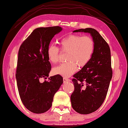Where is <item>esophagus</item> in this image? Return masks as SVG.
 Here are the masks:
<instances>
[{
  "label": "esophagus",
  "instance_id": "1",
  "mask_svg": "<svg viewBox=\"0 0 128 128\" xmlns=\"http://www.w3.org/2000/svg\"><path fill=\"white\" fill-rule=\"evenodd\" d=\"M63 81L64 82H70V79H68V78H63Z\"/></svg>",
  "mask_w": 128,
  "mask_h": 128
}]
</instances>
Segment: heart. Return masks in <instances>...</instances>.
Wrapping results in <instances>:
<instances>
[{"instance_id":"1","label":"heart","mask_w":128,"mask_h":128,"mask_svg":"<svg viewBox=\"0 0 128 128\" xmlns=\"http://www.w3.org/2000/svg\"><path fill=\"white\" fill-rule=\"evenodd\" d=\"M60 50L68 52L67 63L60 64L52 69L55 74L69 77L76 71L77 66L82 68L90 62L95 48L94 41L90 36L72 34L62 39L59 42ZM47 55L51 63L59 60V50L57 47L51 44L47 50Z\"/></svg>"}]
</instances>
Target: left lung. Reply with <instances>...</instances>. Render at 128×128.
<instances>
[{"mask_svg": "<svg viewBox=\"0 0 128 128\" xmlns=\"http://www.w3.org/2000/svg\"><path fill=\"white\" fill-rule=\"evenodd\" d=\"M73 32L90 34L95 43L90 62L73 76L74 90L70 96L76 111L89 114L100 107L107 95L112 77L111 51L108 43L95 29L86 28Z\"/></svg>", "mask_w": 128, "mask_h": 128, "instance_id": "8db88e82", "label": "left lung"}]
</instances>
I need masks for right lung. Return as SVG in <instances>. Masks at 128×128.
<instances>
[{"mask_svg": "<svg viewBox=\"0 0 128 128\" xmlns=\"http://www.w3.org/2000/svg\"><path fill=\"white\" fill-rule=\"evenodd\" d=\"M62 27L38 28L24 41L18 51L16 78L23 104L30 111L42 114L51 108L54 95L63 83L60 75L47 78L51 69L47 50Z\"/></svg>", "mask_w": 128, "mask_h": 128, "instance_id": "add662e5", "label": "right lung"}]
</instances>
